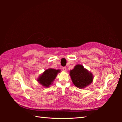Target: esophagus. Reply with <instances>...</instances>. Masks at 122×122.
Returning a JSON list of instances; mask_svg holds the SVG:
<instances>
[{
	"label": "esophagus",
	"instance_id": "obj_1",
	"mask_svg": "<svg viewBox=\"0 0 122 122\" xmlns=\"http://www.w3.org/2000/svg\"><path fill=\"white\" fill-rule=\"evenodd\" d=\"M62 70L64 71H66V70H67V69H66V67H62Z\"/></svg>",
	"mask_w": 122,
	"mask_h": 122
}]
</instances>
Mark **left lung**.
Here are the masks:
<instances>
[{
    "label": "left lung",
    "mask_w": 122,
    "mask_h": 122,
    "mask_svg": "<svg viewBox=\"0 0 122 122\" xmlns=\"http://www.w3.org/2000/svg\"><path fill=\"white\" fill-rule=\"evenodd\" d=\"M70 75L73 83L78 88H83L89 85L93 80L92 74L80 65H76L70 71Z\"/></svg>",
    "instance_id": "8db88e82"
}]
</instances>
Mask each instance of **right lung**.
<instances>
[{"label":"right lung","instance_id":"add662e5","mask_svg":"<svg viewBox=\"0 0 122 122\" xmlns=\"http://www.w3.org/2000/svg\"><path fill=\"white\" fill-rule=\"evenodd\" d=\"M60 71V70L51 68L47 69L39 77L38 81L43 86L48 87L51 84L53 83V81L56 78L57 74Z\"/></svg>","mask_w":122,"mask_h":122}]
</instances>
